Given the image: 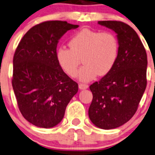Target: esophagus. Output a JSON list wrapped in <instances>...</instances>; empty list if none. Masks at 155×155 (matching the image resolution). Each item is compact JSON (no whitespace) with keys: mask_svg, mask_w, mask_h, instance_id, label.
<instances>
[{"mask_svg":"<svg viewBox=\"0 0 155 155\" xmlns=\"http://www.w3.org/2000/svg\"><path fill=\"white\" fill-rule=\"evenodd\" d=\"M79 87L81 89V90H84V89L88 88V85H86V84H82L80 83L79 85Z\"/></svg>","mask_w":155,"mask_h":155,"instance_id":"1","label":"esophagus"}]
</instances>
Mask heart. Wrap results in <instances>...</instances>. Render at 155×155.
<instances>
[{"instance_id":"heart-1","label":"heart","mask_w":155,"mask_h":155,"mask_svg":"<svg viewBox=\"0 0 155 155\" xmlns=\"http://www.w3.org/2000/svg\"><path fill=\"white\" fill-rule=\"evenodd\" d=\"M70 48L60 46L56 58L62 70L75 76L82 58L84 66L79 72V80L89 82L97 75L105 76L115 64L119 54V41L115 34L84 28L69 40Z\"/></svg>"}]
</instances>
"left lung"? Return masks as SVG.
<instances>
[{"label":"left lung","instance_id":"1","mask_svg":"<svg viewBox=\"0 0 155 155\" xmlns=\"http://www.w3.org/2000/svg\"><path fill=\"white\" fill-rule=\"evenodd\" d=\"M98 24L117 34L119 54L111 71L90 86L93 100L88 116L97 127L115 129L127 122L137 112L146 87L147 54L130 26L118 21H100Z\"/></svg>","mask_w":155,"mask_h":155}]
</instances>
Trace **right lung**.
<instances>
[{"label": "right lung", "mask_w": 155, "mask_h": 155, "mask_svg": "<svg viewBox=\"0 0 155 155\" xmlns=\"http://www.w3.org/2000/svg\"><path fill=\"white\" fill-rule=\"evenodd\" d=\"M78 27L63 21L40 23L25 34L15 51L12 84L17 104L23 117L38 127L57 126L78 92V84L56 58L59 40Z\"/></svg>", "instance_id": "obj_1"}]
</instances>
